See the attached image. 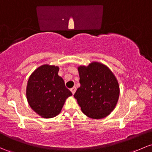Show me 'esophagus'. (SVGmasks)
<instances>
[{
	"mask_svg": "<svg viewBox=\"0 0 152 152\" xmlns=\"http://www.w3.org/2000/svg\"><path fill=\"white\" fill-rule=\"evenodd\" d=\"M71 92H72V94H74L75 91H76V87H73V88H71Z\"/></svg>",
	"mask_w": 152,
	"mask_h": 152,
	"instance_id": "obj_1",
	"label": "esophagus"
}]
</instances>
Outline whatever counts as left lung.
<instances>
[{"mask_svg": "<svg viewBox=\"0 0 152 152\" xmlns=\"http://www.w3.org/2000/svg\"><path fill=\"white\" fill-rule=\"evenodd\" d=\"M81 86L74 97L81 111L93 119L109 115L115 107L120 94L118 80L109 68L98 62L78 67Z\"/></svg>", "mask_w": 152, "mask_h": 152, "instance_id": "obj_1", "label": "left lung"}]
</instances>
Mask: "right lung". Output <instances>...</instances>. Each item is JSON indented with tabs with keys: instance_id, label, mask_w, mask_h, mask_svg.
Masks as SVG:
<instances>
[{
	"instance_id": "add662e5",
	"label": "right lung",
	"mask_w": 152,
	"mask_h": 152,
	"mask_svg": "<svg viewBox=\"0 0 152 152\" xmlns=\"http://www.w3.org/2000/svg\"><path fill=\"white\" fill-rule=\"evenodd\" d=\"M59 67L42 65L29 76L26 98L31 109L45 118L56 117L61 113L66 99L72 93L58 76Z\"/></svg>"
}]
</instances>
